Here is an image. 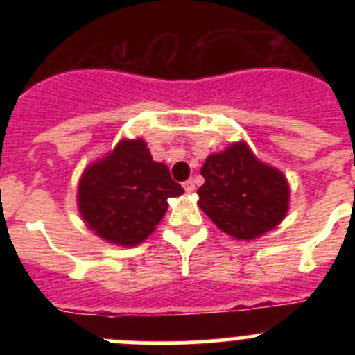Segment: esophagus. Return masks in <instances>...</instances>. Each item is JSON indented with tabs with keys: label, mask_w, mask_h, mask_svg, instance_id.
Returning <instances> with one entry per match:
<instances>
[{
	"label": "esophagus",
	"mask_w": 355,
	"mask_h": 355,
	"mask_svg": "<svg viewBox=\"0 0 355 355\" xmlns=\"http://www.w3.org/2000/svg\"><path fill=\"white\" fill-rule=\"evenodd\" d=\"M184 189H185V192H189V194H191V192H194V191H196V185H194V182H192V180H187V182H184Z\"/></svg>",
	"instance_id": "1"
}]
</instances>
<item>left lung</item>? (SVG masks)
<instances>
[{
	"mask_svg": "<svg viewBox=\"0 0 355 355\" xmlns=\"http://www.w3.org/2000/svg\"><path fill=\"white\" fill-rule=\"evenodd\" d=\"M199 206L225 234L250 241L277 227L288 209L284 173L257 161L244 142L211 155L200 168Z\"/></svg>",
	"mask_w": 355,
	"mask_h": 355,
	"instance_id": "obj_1",
	"label": "left lung"
}]
</instances>
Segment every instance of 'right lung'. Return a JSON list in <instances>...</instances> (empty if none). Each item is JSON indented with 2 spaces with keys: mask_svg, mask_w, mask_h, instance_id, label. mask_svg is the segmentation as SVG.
Masks as SVG:
<instances>
[{
  "mask_svg": "<svg viewBox=\"0 0 355 355\" xmlns=\"http://www.w3.org/2000/svg\"><path fill=\"white\" fill-rule=\"evenodd\" d=\"M184 192L166 164L153 161L142 139L121 141L91 164L78 184V209L91 230L111 244L137 245L155 232L168 198Z\"/></svg>",
  "mask_w": 355,
  "mask_h": 355,
  "instance_id": "1",
  "label": "right lung"
}]
</instances>
